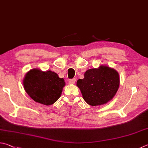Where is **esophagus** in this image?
I'll return each mask as SVG.
<instances>
[{
    "mask_svg": "<svg viewBox=\"0 0 148 148\" xmlns=\"http://www.w3.org/2000/svg\"><path fill=\"white\" fill-rule=\"evenodd\" d=\"M75 82H76V79H72L69 80V84H74Z\"/></svg>",
    "mask_w": 148,
    "mask_h": 148,
    "instance_id": "34e87169",
    "label": "esophagus"
}]
</instances>
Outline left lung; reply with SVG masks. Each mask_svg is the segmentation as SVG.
<instances>
[{
    "instance_id": "left-lung-1",
    "label": "left lung",
    "mask_w": 148,
    "mask_h": 148,
    "mask_svg": "<svg viewBox=\"0 0 148 148\" xmlns=\"http://www.w3.org/2000/svg\"><path fill=\"white\" fill-rule=\"evenodd\" d=\"M120 84L118 72L113 68L100 66L88 69L83 79L77 80L84 100L93 106L104 104L113 99Z\"/></svg>"
}]
</instances>
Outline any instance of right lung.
Here are the masks:
<instances>
[{
	"instance_id": "obj_1",
	"label": "right lung",
	"mask_w": 148,
	"mask_h": 148,
	"mask_svg": "<svg viewBox=\"0 0 148 148\" xmlns=\"http://www.w3.org/2000/svg\"><path fill=\"white\" fill-rule=\"evenodd\" d=\"M23 84L25 91L33 100L49 106L59 99L65 82L53 71L33 69L26 73Z\"/></svg>"
}]
</instances>
